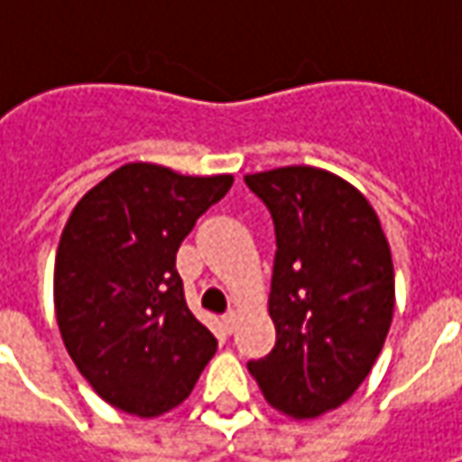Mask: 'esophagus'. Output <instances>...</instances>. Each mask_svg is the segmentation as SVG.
Listing matches in <instances>:
<instances>
[{"instance_id":"1","label":"esophagus","mask_w":462,"mask_h":462,"mask_svg":"<svg viewBox=\"0 0 462 462\" xmlns=\"http://www.w3.org/2000/svg\"><path fill=\"white\" fill-rule=\"evenodd\" d=\"M236 324H239V313H236V310H228V313L223 316V327H226V331H234Z\"/></svg>"}]
</instances>
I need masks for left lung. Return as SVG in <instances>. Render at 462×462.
Here are the masks:
<instances>
[{"mask_svg": "<svg viewBox=\"0 0 462 462\" xmlns=\"http://www.w3.org/2000/svg\"><path fill=\"white\" fill-rule=\"evenodd\" d=\"M244 182L277 239V339L249 373L273 409L316 419L342 406L381 355L396 303L391 246L363 192L327 169L280 167Z\"/></svg>", "mask_w": 462, "mask_h": 462, "instance_id": "obj_1", "label": "left lung"}]
</instances>
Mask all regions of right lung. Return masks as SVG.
<instances>
[{
    "instance_id": "1",
    "label": "right lung",
    "mask_w": 462,
    "mask_h": 462,
    "mask_svg": "<svg viewBox=\"0 0 462 462\" xmlns=\"http://www.w3.org/2000/svg\"><path fill=\"white\" fill-rule=\"evenodd\" d=\"M231 185V174L134 162L92 187L63 226L53 270L61 339L99 399L125 414L152 419L180 406L216 355L174 262Z\"/></svg>"
}]
</instances>
